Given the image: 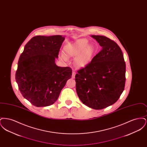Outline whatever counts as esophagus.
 Wrapping results in <instances>:
<instances>
[{"label":"esophagus","instance_id":"esophagus-1","mask_svg":"<svg viewBox=\"0 0 147 147\" xmlns=\"http://www.w3.org/2000/svg\"><path fill=\"white\" fill-rule=\"evenodd\" d=\"M76 74V71H73V72H72V78H75Z\"/></svg>","mask_w":147,"mask_h":147}]
</instances>
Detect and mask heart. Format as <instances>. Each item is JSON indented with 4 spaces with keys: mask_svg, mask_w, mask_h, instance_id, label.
Here are the masks:
<instances>
[{
    "mask_svg": "<svg viewBox=\"0 0 147 147\" xmlns=\"http://www.w3.org/2000/svg\"><path fill=\"white\" fill-rule=\"evenodd\" d=\"M94 52V47L88 44L87 40L82 38L73 43L67 45L64 47V53L66 57H76L77 56L75 62L77 66L84 67L90 62ZM65 59V57L62 56Z\"/></svg>",
    "mask_w": 147,
    "mask_h": 147,
    "instance_id": "1",
    "label": "heart"
}]
</instances>
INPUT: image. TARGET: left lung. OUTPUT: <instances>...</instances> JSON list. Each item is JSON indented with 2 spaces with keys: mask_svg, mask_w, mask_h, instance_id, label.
I'll use <instances>...</instances> for the list:
<instances>
[{
  "mask_svg": "<svg viewBox=\"0 0 147 147\" xmlns=\"http://www.w3.org/2000/svg\"><path fill=\"white\" fill-rule=\"evenodd\" d=\"M102 49L76 75V91L82 102L100 110L115 104L124 90L126 63L122 52L113 40L91 35Z\"/></svg>",
  "mask_w": 147,
  "mask_h": 147,
  "instance_id": "obj_1",
  "label": "left lung"
}]
</instances>
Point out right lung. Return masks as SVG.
Returning <instances> with one entry per match:
<instances>
[{
  "label": "right lung",
  "mask_w": 147,
  "mask_h": 147,
  "mask_svg": "<svg viewBox=\"0 0 147 147\" xmlns=\"http://www.w3.org/2000/svg\"><path fill=\"white\" fill-rule=\"evenodd\" d=\"M64 39L61 35L36 36L26 43L20 56L16 82L24 98L36 107L53 104L71 77L70 67L55 63Z\"/></svg>",
  "instance_id": "obj_1"
}]
</instances>
